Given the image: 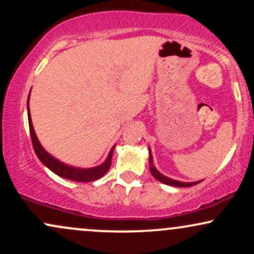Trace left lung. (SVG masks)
Wrapping results in <instances>:
<instances>
[{
  "mask_svg": "<svg viewBox=\"0 0 254 254\" xmlns=\"http://www.w3.org/2000/svg\"><path fill=\"white\" fill-rule=\"evenodd\" d=\"M149 170L151 172V174H153V177L155 178L156 180H159V182L164 183V184H166V185H170V186H177V188H190V186H193V185H196V184L202 182V180H199V182H193V183L178 182V180L171 179V178H168V177L164 176V174H161L159 171L156 170L155 166L153 165V156H151L150 149H149Z\"/></svg>",
  "mask_w": 254,
  "mask_h": 254,
  "instance_id": "left-lung-1",
  "label": "left lung"
}]
</instances>
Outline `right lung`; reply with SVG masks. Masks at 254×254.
Instances as JSON below:
<instances>
[{"label": "right lung", "mask_w": 254, "mask_h": 254, "mask_svg": "<svg viewBox=\"0 0 254 254\" xmlns=\"http://www.w3.org/2000/svg\"><path fill=\"white\" fill-rule=\"evenodd\" d=\"M28 100H30V95H28ZM27 115H28V125H30V133H31V139L32 144H33V149L36 151L38 159L43 162L49 170L56 173L57 176L65 178V179L74 180V182L78 183H88V182H94V180L99 179L103 176L106 174V172L110 170L111 167V161H112V155H113V149H115L116 145H113L112 149L110 150L109 156L105 160L101 165L97 166V167L92 168H78V167H72V166L65 165L63 162H61L60 160L55 159L54 156L50 155L45 149L43 148V145L40 144V142L38 141V137L34 132L33 124H32V119L30 115V106L27 105Z\"/></svg>", "instance_id": "add662e5"}]
</instances>
